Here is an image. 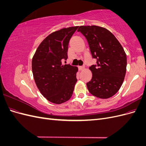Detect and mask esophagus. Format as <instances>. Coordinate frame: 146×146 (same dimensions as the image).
I'll use <instances>...</instances> for the list:
<instances>
[{
  "label": "esophagus",
  "instance_id": "1",
  "mask_svg": "<svg viewBox=\"0 0 146 146\" xmlns=\"http://www.w3.org/2000/svg\"><path fill=\"white\" fill-rule=\"evenodd\" d=\"M85 66H78V69L80 70H83L85 69Z\"/></svg>",
  "mask_w": 146,
  "mask_h": 146
}]
</instances>
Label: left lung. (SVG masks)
Wrapping results in <instances>:
<instances>
[{
	"label": "left lung",
	"instance_id": "obj_1",
	"mask_svg": "<svg viewBox=\"0 0 146 146\" xmlns=\"http://www.w3.org/2000/svg\"><path fill=\"white\" fill-rule=\"evenodd\" d=\"M88 41L96 64L90 67L92 77L86 83L90 93L100 99H108L120 89L124 80L127 56L123 47L114 35L99 26H80Z\"/></svg>",
	"mask_w": 146,
	"mask_h": 146
}]
</instances>
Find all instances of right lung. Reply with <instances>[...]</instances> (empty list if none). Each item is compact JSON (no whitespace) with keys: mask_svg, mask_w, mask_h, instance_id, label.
<instances>
[{"mask_svg":"<svg viewBox=\"0 0 146 146\" xmlns=\"http://www.w3.org/2000/svg\"><path fill=\"white\" fill-rule=\"evenodd\" d=\"M78 26L62 29L47 36L32 58L34 80L42 95L52 103L61 104L72 95L78 68L63 64L68 58V44Z\"/></svg>","mask_w":146,"mask_h":146,"instance_id":"right-lung-1","label":"right lung"}]
</instances>
